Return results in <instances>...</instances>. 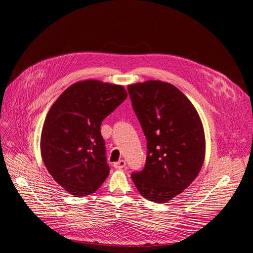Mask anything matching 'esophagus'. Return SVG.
<instances>
[{
  "mask_svg": "<svg viewBox=\"0 0 253 253\" xmlns=\"http://www.w3.org/2000/svg\"><path fill=\"white\" fill-rule=\"evenodd\" d=\"M125 166H126V162H125L124 160H120V161L114 163V167H115L116 169H122V168H124Z\"/></svg>",
  "mask_w": 253,
  "mask_h": 253,
  "instance_id": "obj_1",
  "label": "esophagus"
}]
</instances>
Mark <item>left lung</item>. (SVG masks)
<instances>
[{"label": "left lung", "instance_id": "8db88e82", "mask_svg": "<svg viewBox=\"0 0 253 253\" xmlns=\"http://www.w3.org/2000/svg\"><path fill=\"white\" fill-rule=\"evenodd\" d=\"M132 106L148 140L144 168L131 174L142 197L166 203L195 180L205 159V134L193 103L170 83L128 85Z\"/></svg>", "mask_w": 253, "mask_h": 253}]
</instances>
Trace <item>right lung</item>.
<instances>
[{"mask_svg":"<svg viewBox=\"0 0 253 253\" xmlns=\"http://www.w3.org/2000/svg\"><path fill=\"white\" fill-rule=\"evenodd\" d=\"M126 97L122 85L85 80L66 88L50 108L41 156L53 179L75 197L94 193L108 177L100 125Z\"/></svg>","mask_w":253,"mask_h":253,"instance_id":"obj_1","label":"right lung"}]
</instances>
